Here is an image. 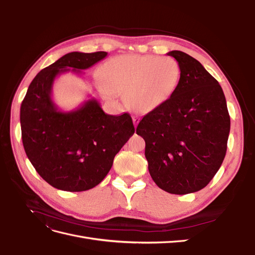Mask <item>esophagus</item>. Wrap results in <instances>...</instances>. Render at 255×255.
Segmentation results:
<instances>
[{
	"mask_svg": "<svg viewBox=\"0 0 255 255\" xmlns=\"http://www.w3.org/2000/svg\"><path fill=\"white\" fill-rule=\"evenodd\" d=\"M133 123H134V127L137 128L138 123H139V118H138V117H133Z\"/></svg>",
	"mask_w": 255,
	"mask_h": 255,
	"instance_id": "esophagus-1",
	"label": "esophagus"
}]
</instances>
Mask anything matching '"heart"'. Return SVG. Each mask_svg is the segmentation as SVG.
<instances>
[{
    "label": "heart",
    "instance_id": "obj_1",
    "mask_svg": "<svg viewBox=\"0 0 255 255\" xmlns=\"http://www.w3.org/2000/svg\"><path fill=\"white\" fill-rule=\"evenodd\" d=\"M181 67L171 57L126 55L110 59L99 72L106 95L123 94L125 102L137 113L158 110L179 87Z\"/></svg>",
    "mask_w": 255,
    "mask_h": 255
}]
</instances>
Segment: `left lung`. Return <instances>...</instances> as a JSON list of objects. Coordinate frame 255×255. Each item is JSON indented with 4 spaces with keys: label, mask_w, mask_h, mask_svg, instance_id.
Instances as JSON below:
<instances>
[{
    "label": "left lung",
    "mask_w": 255,
    "mask_h": 255,
    "mask_svg": "<svg viewBox=\"0 0 255 255\" xmlns=\"http://www.w3.org/2000/svg\"><path fill=\"white\" fill-rule=\"evenodd\" d=\"M169 56L181 67L173 97L138 123L149 172L159 188L186 195L204 188L227 152L230 116L222 88L197 59L182 51Z\"/></svg>",
    "instance_id": "obj_1"
}]
</instances>
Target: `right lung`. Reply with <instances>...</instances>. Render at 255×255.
I'll list each match as a JSON object with an SVG mask.
<instances>
[{
    "label": "right lung",
    "instance_id": "add662e5",
    "mask_svg": "<svg viewBox=\"0 0 255 255\" xmlns=\"http://www.w3.org/2000/svg\"><path fill=\"white\" fill-rule=\"evenodd\" d=\"M107 52H71L44 68L29 84L20 109L22 142L30 163L51 186L65 191L94 188L110 172L114 158L135 132L128 113L107 115L95 98L63 112L52 88L65 72L83 73Z\"/></svg>",
    "mask_w": 255,
    "mask_h": 255
}]
</instances>
